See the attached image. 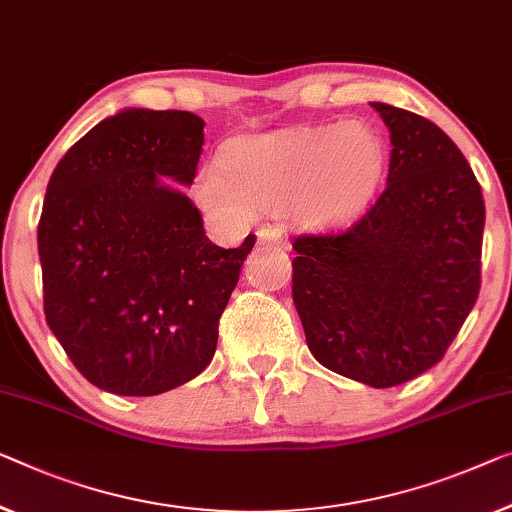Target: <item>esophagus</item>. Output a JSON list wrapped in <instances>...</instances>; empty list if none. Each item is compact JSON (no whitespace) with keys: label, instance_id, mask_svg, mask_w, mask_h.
I'll use <instances>...</instances> for the list:
<instances>
[{"label":"esophagus","instance_id":"obj_1","mask_svg":"<svg viewBox=\"0 0 512 512\" xmlns=\"http://www.w3.org/2000/svg\"><path fill=\"white\" fill-rule=\"evenodd\" d=\"M257 243L259 246L282 248L285 246V236H282V232L276 230V227H262V230L257 232Z\"/></svg>","mask_w":512,"mask_h":512}]
</instances>
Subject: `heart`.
<instances>
[{
  "label": "heart",
  "mask_w": 512,
  "mask_h": 512,
  "mask_svg": "<svg viewBox=\"0 0 512 512\" xmlns=\"http://www.w3.org/2000/svg\"><path fill=\"white\" fill-rule=\"evenodd\" d=\"M384 167V137L368 124L294 126L227 142L223 158L200 170L197 197L227 220L285 204L299 223L324 230L368 204Z\"/></svg>",
  "instance_id": "1"
}]
</instances>
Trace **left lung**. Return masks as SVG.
Returning a JSON list of instances; mask_svg holds the SVG:
<instances>
[{"instance_id": "8db88e82", "label": "left lung", "mask_w": 512, "mask_h": 512, "mask_svg": "<svg viewBox=\"0 0 512 512\" xmlns=\"http://www.w3.org/2000/svg\"><path fill=\"white\" fill-rule=\"evenodd\" d=\"M372 108L393 144L384 193L347 230L296 236L292 296L324 368L391 388L439 363L474 308L485 202L437 124Z\"/></svg>"}]
</instances>
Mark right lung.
Masks as SVG:
<instances>
[{"mask_svg": "<svg viewBox=\"0 0 512 512\" xmlns=\"http://www.w3.org/2000/svg\"><path fill=\"white\" fill-rule=\"evenodd\" d=\"M204 121L131 108L80 137L52 172L38 220L45 322L91 384L158 395L216 352L218 322L255 246H213L190 186Z\"/></svg>", "mask_w": 512, "mask_h": 512, "instance_id": "add662e5", "label": "right lung"}]
</instances>
